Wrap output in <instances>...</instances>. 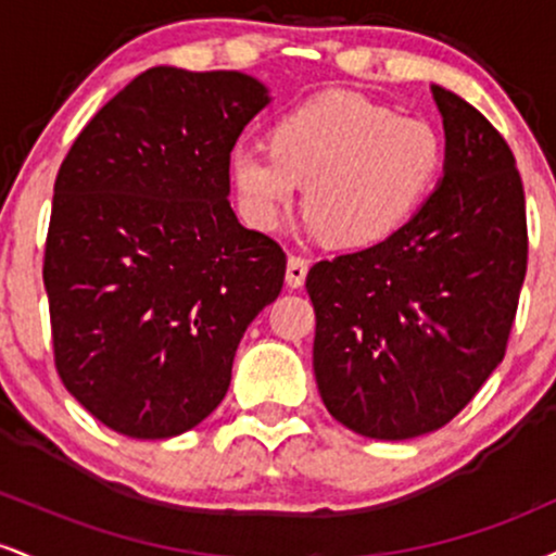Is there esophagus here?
<instances>
[{
	"label": "esophagus",
	"instance_id": "esophagus-1",
	"mask_svg": "<svg viewBox=\"0 0 556 556\" xmlns=\"http://www.w3.org/2000/svg\"><path fill=\"white\" fill-rule=\"evenodd\" d=\"M305 274H308V261L303 256H290L287 258V285L292 287V290H298V287L305 285Z\"/></svg>",
	"mask_w": 556,
	"mask_h": 556
}]
</instances>
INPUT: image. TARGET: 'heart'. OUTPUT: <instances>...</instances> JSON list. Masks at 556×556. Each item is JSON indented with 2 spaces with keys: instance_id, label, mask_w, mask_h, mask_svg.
<instances>
[{
  "instance_id": "obj_1",
  "label": "heart",
  "mask_w": 556,
  "mask_h": 556,
  "mask_svg": "<svg viewBox=\"0 0 556 556\" xmlns=\"http://www.w3.org/2000/svg\"><path fill=\"white\" fill-rule=\"evenodd\" d=\"M442 156V138L426 119L329 91L285 112L269 146H238L229 154V182L242 216L258 229L282 225L305 185L311 232L342 248H368L418 212Z\"/></svg>"
}]
</instances>
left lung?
Instances as JSON below:
<instances>
[{
	"label": "left lung",
	"mask_w": 556,
	"mask_h": 556,
	"mask_svg": "<svg viewBox=\"0 0 556 556\" xmlns=\"http://www.w3.org/2000/svg\"><path fill=\"white\" fill-rule=\"evenodd\" d=\"M444 175L407 225L305 277L314 374L350 431L402 442L450 424L500 366L528 264L515 156L476 106L442 86Z\"/></svg>",
	"instance_id": "8db88e82"
}]
</instances>
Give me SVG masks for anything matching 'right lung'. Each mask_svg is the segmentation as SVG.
<instances>
[{"mask_svg":"<svg viewBox=\"0 0 556 556\" xmlns=\"http://www.w3.org/2000/svg\"><path fill=\"white\" fill-rule=\"evenodd\" d=\"M269 101L238 70L151 67L62 162L43 256L54 361L112 431L169 439L212 416L282 292V248L227 201L229 154Z\"/></svg>","mask_w":556,"mask_h":556,"instance_id":"right-lung-1","label":"right lung"}]
</instances>
